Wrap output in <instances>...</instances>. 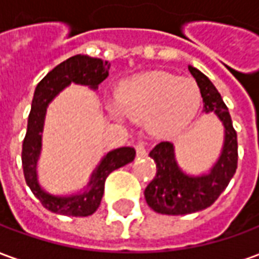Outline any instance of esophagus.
Returning <instances> with one entry per match:
<instances>
[{
  "label": "esophagus",
  "instance_id": "1",
  "mask_svg": "<svg viewBox=\"0 0 259 259\" xmlns=\"http://www.w3.org/2000/svg\"><path fill=\"white\" fill-rule=\"evenodd\" d=\"M136 152L139 157H146L147 155V148H146V143L144 141H140L137 146H136Z\"/></svg>",
  "mask_w": 259,
  "mask_h": 259
}]
</instances>
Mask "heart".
<instances>
[{"mask_svg":"<svg viewBox=\"0 0 259 259\" xmlns=\"http://www.w3.org/2000/svg\"><path fill=\"white\" fill-rule=\"evenodd\" d=\"M200 104L201 93L194 80L154 70L122 81L116 100H109L107 108L118 120L146 122L152 135L166 137L189 126Z\"/></svg>","mask_w":259,"mask_h":259,"instance_id":"b5f03b06","label":"heart"}]
</instances>
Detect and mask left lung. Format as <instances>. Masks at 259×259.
Returning a JSON list of instances; mask_svg holds the SVG:
<instances>
[{
	"mask_svg": "<svg viewBox=\"0 0 259 259\" xmlns=\"http://www.w3.org/2000/svg\"><path fill=\"white\" fill-rule=\"evenodd\" d=\"M190 73L200 87L204 112H213L225 127L221 157L211 170L200 176L186 175L175 158V147L161 141L150 152L155 161L157 175L144 190L148 206L162 215H187L211 206L228 187L237 169V133L232 123L228 107L215 85L198 69L189 66Z\"/></svg>",
	"mask_w": 259,
	"mask_h": 259,
	"instance_id": "left-lung-1",
	"label": "left lung"
}]
</instances>
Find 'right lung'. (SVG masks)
<instances>
[{"mask_svg":"<svg viewBox=\"0 0 259 259\" xmlns=\"http://www.w3.org/2000/svg\"><path fill=\"white\" fill-rule=\"evenodd\" d=\"M109 66L111 64H108L107 61L79 54L70 57L62 64L55 66L51 72H48L34 90L27 120V132L22 146V165L26 183L30 187L33 194L40 200L44 208L54 213H61L65 217L93 215L101 204L108 175L115 169L122 168L126 163L132 162L136 157L135 148L132 147H120L108 152L91 175L87 189L79 194L66 197L50 194L42 190L37 180L36 166L41 151V133L48 104L70 83L89 85L93 90H97L98 84L108 77Z\"/></svg>","mask_w":259,"mask_h":259,"instance_id":"right-lung-1","label":"right lung"}]
</instances>
